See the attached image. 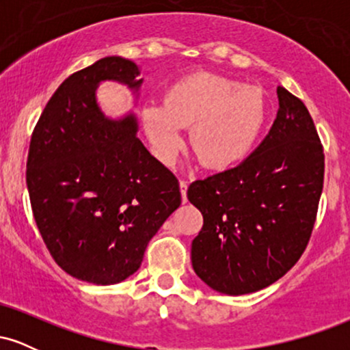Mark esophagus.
<instances>
[{
	"instance_id": "1",
	"label": "esophagus",
	"mask_w": 350,
	"mask_h": 350,
	"mask_svg": "<svg viewBox=\"0 0 350 350\" xmlns=\"http://www.w3.org/2000/svg\"><path fill=\"white\" fill-rule=\"evenodd\" d=\"M180 186V196H183V202H187V187H189V180L180 179L179 180Z\"/></svg>"
}]
</instances>
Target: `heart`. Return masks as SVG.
<instances>
[{"label": "heart", "mask_w": 350, "mask_h": 350, "mask_svg": "<svg viewBox=\"0 0 350 350\" xmlns=\"http://www.w3.org/2000/svg\"><path fill=\"white\" fill-rule=\"evenodd\" d=\"M143 118L164 163H171L183 146L180 128H192V148L200 163L226 170L255 146L267 103L256 88L219 75L196 74L174 83L163 105L144 108Z\"/></svg>", "instance_id": "b5f03b06"}]
</instances>
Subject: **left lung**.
<instances>
[{
	"label": "left lung",
	"instance_id": "8db88e82",
	"mask_svg": "<svg viewBox=\"0 0 350 350\" xmlns=\"http://www.w3.org/2000/svg\"><path fill=\"white\" fill-rule=\"evenodd\" d=\"M270 133L239 166L194 180L187 199L204 226L192 268L212 290L247 295L270 286L306 250L324 183V151L306 105L278 87Z\"/></svg>",
	"mask_w": 350,
	"mask_h": 350
}]
</instances>
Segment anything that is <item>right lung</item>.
Wrapping results in <instances>:
<instances>
[{
  "label": "right lung",
  "mask_w": 350,
  "mask_h": 350,
  "mask_svg": "<svg viewBox=\"0 0 350 350\" xmlns=\"http://www.w3.org/2000/svg\"><path fill=\"white\" fill-rule=\"evenodd\" d=\"M123 57L100 59L60 83L36 123L26 164L34 220L54 262L74 278L115 284L180 206L179 180L136 138L133 115L111 122L95 102L102 80L142 85Z\"/></svg>",
  "instance_id": "obj_1"
}]
</instances>
